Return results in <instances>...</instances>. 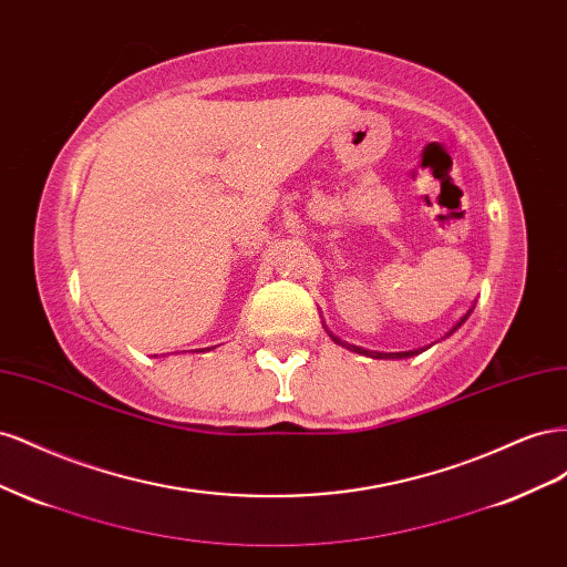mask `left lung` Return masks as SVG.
Segmentation results:
<instances>
[{
    "label": "left lung",
    "mask_w": 567,
    "mask_h": 567,
    "mask_svg": "<svg viewBox=\"0 0 567 567\" xmlns=\"http://www.w3.org/2000/svg\"><path fill=\"white\" fill-rule=\"evenodd\" d=\"M468 319V315L466 317H463L456 326H454V329L450 331V333H454L456 329H458V326L463 323V321H466ZM336 342H338V346H346V342H340V338H336V336H331ZM352 352H359V354H367V357H373V359H383V357H392V359H402V357H414V354H419V350H409V352H390V354H383V352H371V350H362V348H357V346H348ZM423 352V350H421Z\"/></svg>",
    "instance_id": "left-lung-1"
}]
</instances>
